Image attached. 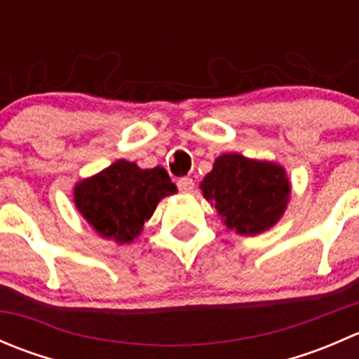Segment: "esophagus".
<instances>
[{
  "instance_id": "1",
  "label": "esophagus",
  "mask_w": 359,
  "mask_h": 359,
  "mask_svg": "<svg viewBox=\"0 0 359 359\" xmlns=\"http://www.w3.org/2000/svg\"><path fill=\"white\" fill-rule=\"evenodd\" d=\"M177 186L182 193H193L194 189V180L191 177H182V179L177 180Z\"/></svg>"
}]
</instances>
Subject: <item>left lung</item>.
Wrapping results in <instances>:
<instances>
[{
    "instance_id": "1",
    "label": "left lung",
    "mask_w": 359,
    "mask_h": 359,
    "mask_svg": "<svg viewBox=\"0 0 359 359\" xmlns=\"http://www.w3.org/2000/svg\"><path fill=\"white\" fill-rule=\"evenodd\" d=\"M200 187L227 229L241 236H255L273 227L290 198V180L283 166L238 153L217 158Z\"/></svg>"
}]
</instances>
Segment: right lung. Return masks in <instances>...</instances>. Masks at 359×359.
Listing matches in <instances>:
<instances>
[{"label":"right lung","instance_id":"obj_1","mask_svg":"<svg viewBox=\"0 0 359 359\" xmlns=\"http://www.w3.org/2000/svg\"><path fill=\"white\" fill-rule=\"evenodd\" d=\"M177 193L165 168L142 170L126 159L74 187V205L86 222L102 238L130 243L151 219L158 203Z\"/></svg>","mask_w":359,"mask_h":359}]
</instances>
